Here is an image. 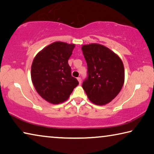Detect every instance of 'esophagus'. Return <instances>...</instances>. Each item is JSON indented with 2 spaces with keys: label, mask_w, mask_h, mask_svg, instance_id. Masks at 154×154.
Segmentation results:
<instances>
[{
  "label": "esophagus",
  "mask_w": 154,
  "mask_h": 154,
  "mask_svg": "<svg viewBox=\"0 0 154 154\" xmlns=\"http://www.w3.org/2000/svg\"><path fill=\"white\" fill-rule=\"evenodd\" d=\"M77 80H79V83H80V84H81V82H82L81 78H80V77H79V78H77Z\"/></svg>",
  "instance_id": "34e87169"
}]
</instances>
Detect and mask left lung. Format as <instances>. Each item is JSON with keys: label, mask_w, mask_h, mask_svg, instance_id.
Masks as SVG:
<instances>
[{"label": "left lung", "mask_w": 154, "mask_h": 154, "mask_svg": "<svg viewBox=\"0 0 154 154\" xmlns=\"http://www.w3.org/2000/svg\"><path fill=\"white\" fill-rule=\"evenodd\" d=\"M88 78L82 88L91 102L103 106L119 94L124 83V66L120 57L103 45H83Z\"/></svg>", "instance_id": "left-lung-1"}]
</instances>
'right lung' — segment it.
Segmentation results:
<instances>
[{
    "instance_id": "1",
    "label": "right lung",
    "mask_w": 154,
    "mask_h": 154,
    "mask_svg": "<svg viewBox=\"0 0 154 154\" xmlns=\"http://www.w3.org/2000/svg\"><path fill=\"white\" fill-rule=\"evenodd\" d=\"M74 48V44L54 42L39 52L32 61V84L40 96L51 104L65 102L79 84L68 64Z\"/></svg>"
}]
</instances>
